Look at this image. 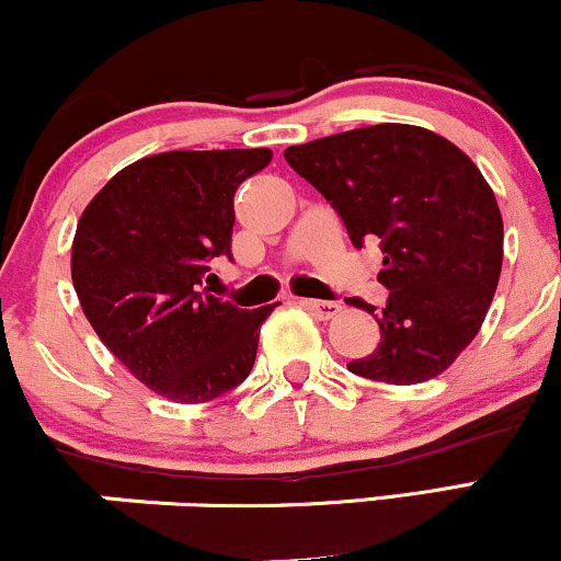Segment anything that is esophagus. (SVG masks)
<instances>
[{
    "mask_svg": "<svg viewBox=\"0 0 561 561\" xmlns=\"http://www.w3.org/2000/svg\"><path fill=\"white\" fill-rule=\"evenodd\" d=\"M302 306H306L317 319H332L340 313V302L334 300H302Z\"/></svg>",
    "mask_w": 561,
    "mask_h": 561,
    "instance_id": "esophagus-1",
    "label": "esophagus"
}]
</instances>
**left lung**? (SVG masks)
<instances>
[{
	"label": "left lung",
	"mask_w": 561,
	"mask_h": 561,
	"mask_svg": "<svg viewBox=\"0 0 561 561\" xmlns=\"http://www.w3.org/2000/svg\"><path fill=\"white\" fill-rule=\"evenodd\" d=\"M356 248L382 250L379 345L353 375L416 385L446 371L480 332L504 261V221L478 165L420 126L377 124L285 150Z\"/></svg>",
	"instance_id": "8db88e82"
}]
</instances>
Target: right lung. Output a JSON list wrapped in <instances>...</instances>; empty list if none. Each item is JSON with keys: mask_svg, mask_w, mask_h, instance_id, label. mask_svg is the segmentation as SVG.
I'll list each match as a JSON object with an SVG mask.
<instances>
[{"mask_svg": "<svg viewBox=\"0 0 561 561\" xmlns=\"http://www.w3.org/2000/svg\"><path fill=\"white\" fill-rule=\"evenodd\" d=\"M272 150H173L126 165L79 218L70 274L83 317L139 382L205 403L244 382L272 306L248 308L203 287L231 259L234 192Z\"/></svg>", "mask_w": 561, "mask_h": 561, "instance_id": "obj_1", "label": "right lung"}]
</instances>
